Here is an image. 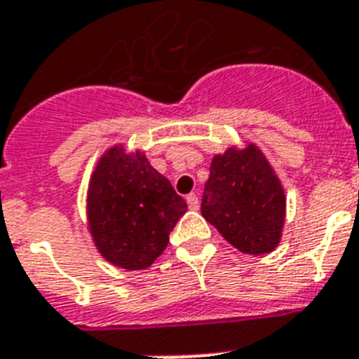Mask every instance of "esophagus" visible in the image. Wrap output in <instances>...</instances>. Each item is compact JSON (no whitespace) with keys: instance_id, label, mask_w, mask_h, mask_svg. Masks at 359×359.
I'll return each instance as SVG.
<instances>
[{"instance_id":"esophagus-1","label":"esophagus","mask_w":359,"mask_h":359,"mask_svg":"<svg viewBox=\"0 0 359 359\" xmlns=\"http://www.w3.org/2000/svg\"><path fill=\"white\" fill-rule=\"evenodd\" d=\"M186 202H188L189 210H193V211H197L198 208H201V202H198V197L195 195V193H189L188 197H186Z\"/></svg>"}]
</instances>
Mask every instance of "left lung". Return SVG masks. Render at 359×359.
<instances>
[{"mask_svg": "<svg viewBox=\"0 0 359 359\" xmlns=\"http://www.w3.org/2000/svg\"><path fill=\"white\" fill-rule=\"evenodd\" d=\"M202 217L248 255L278 248L285 222V191L257 144L229 146L211 161Z\"/></svg>", "mask_w": 359, "mask_h": 359, "instance_id": "left-lung-1", "label": "left lung"}]
</instances>
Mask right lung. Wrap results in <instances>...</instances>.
Listing matches in <instances>:
<instances>
[{
	"label": "right lung",
	"instance_id": "right-lung-1",
	"mask_svg": "<svg viewBox=\"0 0 359 359\" xmlns=\"http://www.w3.org/2000/svg\"><path fill=\"white\" fill-rule=\"evenodd\" d=\"M186 210V201L141 149L111 146L90 175L88 231L101 257L123 269L151 266L166 249L171 229Z\"/></svg>",
	"mask_w": 359,
	"mask_h": 359
}]
</instances>
